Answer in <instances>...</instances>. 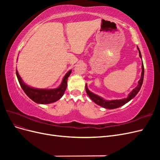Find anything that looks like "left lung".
<instances>
[{
  "label": "left lung",
  "instance_id": "obj_1",
  "mask_svg": "<svg viewBox=\"0 0 160 160\" xmlns=\"http://www.w3.org/2000/svg\"><path fill=\"white\" fill-rule=\"evenodd\" d=\"M138 49L139 51V57L142 59L141 52H140L138 47ZM142 71L141 78H140V79L138 81V85L136 88L133 89V91L129 94V95H128L127 98H124V99H122L109 100V101L105 100V99H103L102 98H101V97L97 95L96 94H94L93 93L91 92L88 89V86H87V84H86L85 85V90H86L87 93H88V95L90 98V99L92 101H93V102H95L96 104H98V105L101 106V107H103V108H106V109H109L118 108L121 107V106H122V105H125V103H127L128 102H129L130 100H132L134 98V97L138 93V92L139 91L140 89H141L142 85L143 84V76H144V67H143V62H142Z\"/></svg>",
  "mask_w": 160,
  "mask_h": 160
}]
</instances>
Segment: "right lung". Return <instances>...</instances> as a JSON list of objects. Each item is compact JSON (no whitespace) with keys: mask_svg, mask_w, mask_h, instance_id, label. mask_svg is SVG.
<instances>
[{"mask_svg":"<svg viewBox=\"0 0 160 160\" xmlns=\"http://www.w3.org/2000/svg\"><path fill=\"white\" fill-rule=\"evenodd\" d=\"M72 70L65 74L61 85L55 89H36L26 85L22 80L16 69V74L18 81L26 95L35 103L40 104H49L60 99L63 95L67 86V79Z\"/></svg>","mask_w":160,"mask_h":160,"instance_id":"obj_1","label":"right lung"}]
</instances>
